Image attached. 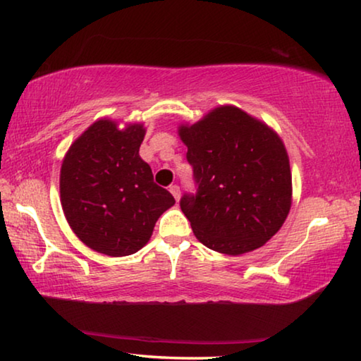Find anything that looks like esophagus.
<instances>
[{"label": "esophagus", "mask_w": 361, "mask_h": 361, "mask_svg": "<svg viewBox=\"0 0 361 361\" xmlns=\"http://www.w3.org/2000/svg\"><path fill=\"white\" fill-rule=\"evenodd\" d=\"M169 191L172 192V195H173V197H175L176 200L180 199V186H178V185H172V186H170Z\"/></svg>", "instance_id": "esophagus-1"}]
</instances>
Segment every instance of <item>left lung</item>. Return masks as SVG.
I'll use <instances>...</instances> for the list:
<instances>
[{
    "label": "left lung",
    "instance_id": "obj_1",
    "mask_svg": "<svg viewBox=\"0 0 361 361\" xmlns=\"http://www.w3.org/2000/svg\"><path fill=\"white\" fill-rule=\"evenodd\" d=\"M178 133L197 185L180 200L194 235L232 256L264 245L291 207L290 159L280 137L231 105L180 126Z\"/></svg>",
    "mask_w": 361,
    "mask_h": 361
}]
</instances>
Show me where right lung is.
I'll return each mask as SVG.
<instances>
[{
  "mask_svg": "<svg viewBox=\"0 0 361 361\" xmlns=\"http://www.w3.org/2000/svg\"><path fill=\"white\" fill-rule=\"evenodd\" d=\"M143 124L119 129L95 121L70 146L60 169V202L70 228L89 248L127 256L148 243L157 218L175 204L140 157Z\"/></svg>",
  "mask_w": 361,
  "mask_h": 361,
  "instance_id": "1",
  "label": "right lung"
}]
</instances>
